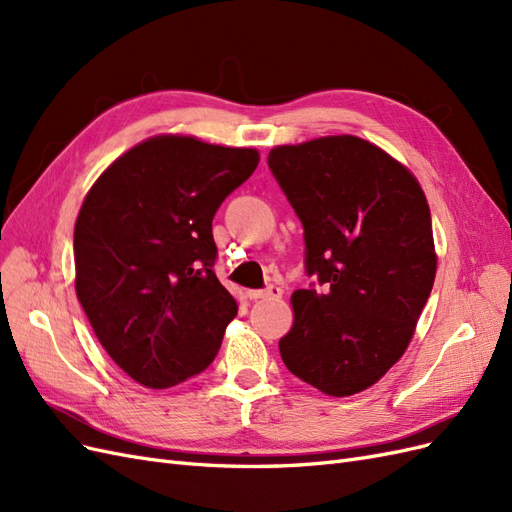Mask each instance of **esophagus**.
<instances>
[{
  "mask_svg": "<svg viewBox=\"0 0 512 512\" xmlns=\"http://www.w3.org/2000/svg\"><path fill=\"white\" fill-rule=\"evenodd\" d=\"M250 294V299H280L282 294H284V290L280 288V286H275V284H269L267 288H260V290H250L247 292Z\"/></svg>",
  "mask_w": 512,
  "mask_h": 512,
  "instance_id": "obj_1",
  "label": "esophagus"
}]
</instances>
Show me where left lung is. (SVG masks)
Here are the masks:
<instances>
[{
	"label": "left lung",
	"instance_id": "left-lung-1",
	"mask_svg": "<svg viewBox=\"0 0 512 512\" xmlns=\"http://www.w3.org/2000/svg\"><path fill=\"white\" fill-rule=\"evenodd\" d=\"M267 164L303 224L314 277L292 294L282 361L322 393L354 395L399 361L429 299L427 198L406 166L356 136L275 147Z\"/></svg>",
	"mask_w": 512,
	"mask_h": 512
}]
</instances>
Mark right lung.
I'll use <instances>...</instances> for the list:
<instances>
[{"label":"right lung","mask_w":512,"mask_h":512,"mask_svg":"<svg viewBox=\"0 0 512 512\" xmlns=\"http://www.w3.org/2000/svg\"><path fill=\"white\" fill-rule=\"evenodd\" d=\"M256 149L153 136L108 166L74 226L76 297L108 356L149 389L205 371L237 301L213 267L215 211Z\"/></svg>","instance_id":"obj_1"}]
</instances>
